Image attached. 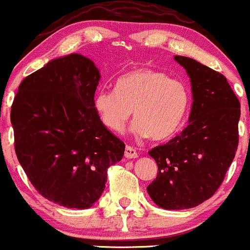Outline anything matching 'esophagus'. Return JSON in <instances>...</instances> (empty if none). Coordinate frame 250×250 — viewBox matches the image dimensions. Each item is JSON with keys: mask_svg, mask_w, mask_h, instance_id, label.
I'll list each match as a JSON object with an SVG mask.
<instances>
[{"mask_svg": "<svg viewBox=\"0 0 250 250\" xmlns=\"http://www.w3.org/2000/svg\"><path fill=\"white\" fill-rule=\"evenodd\" d=\"M124 155H125L126 158H137V157H138V154H137L136 150L130 146H126Z\"/></svg>", "mask_w": 250, "mask_h": 250, "instance_id": "34e87169", "label": "esophagus"}]
</instances>
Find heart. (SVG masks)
<instances>
[{"mask_svg":"<svg viewBox=\"0 0 250 250\" xmlns=\"http://www.w3.org/2000/svg\"><path fill=\"white\" fill-rule=\"evenodd\" d=\"M189 103L188 90L179 80L152 69L141 68L122 75L115 90H101L94 107L101 123L111 130H124L133 109L137 135L162 141L175 133Z\"/></svg>","mask_w":250,"mask_h":250,"instance_id":"1","label":"heart"}]
</instances>
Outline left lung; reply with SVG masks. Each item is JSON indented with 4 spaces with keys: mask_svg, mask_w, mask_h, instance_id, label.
<instances>
[{
    "mask_svg": "<svg viewBox=\"0 0 250 250\" xmlns=\"http://www.w3.org/2000/svg\"><path fill=\"white\" fill-rule=\"evenodd\" d=\"M190 79L189 124L168 143L152 147L156 179L146 187L160 208L184 210L219 188L238 146L241 104L227 77L188 57L175 56Z\"/></svg>",
    "mask_w": 250,
    "mask_h": 250,
    "instance_id": "obj_1",
    "label": "left lung"
}]
</instances>
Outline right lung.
<instances>
[{
  "instance_id": "obj_1",
  "label": "right lung",
  "mask_w": 250,
  "mask_h": 250,
  "mask_svg": "<svg viewBox=\"0 0 250 250\" xmlns=\"http://www.w3.org/2000/svg\"><path fill=\"white\" fill-rule=\"evenodd\" d=\"M100 72L77 53L23 79L10 111L19 162L34 188L61 206L88 208L103 194L107 169L125 144L94 107Z\"/></svg>"
}]
</instances>
